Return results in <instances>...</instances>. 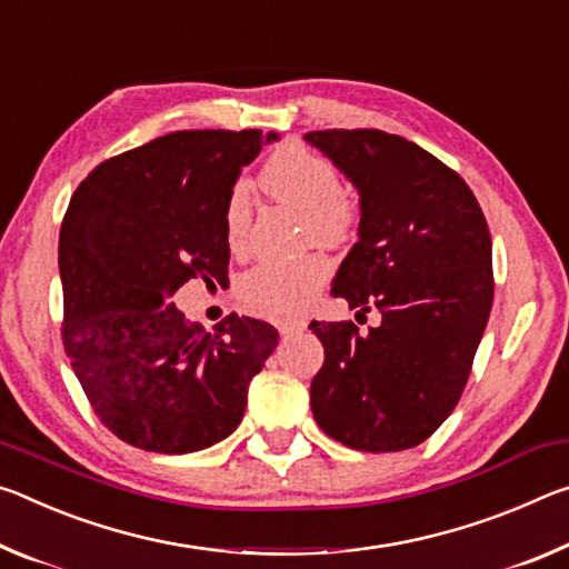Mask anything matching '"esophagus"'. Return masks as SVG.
Listing matches in <instances>:
<instances>
[{
	"label": "esophagus",
	"mask_w": 569,
	"mask_h": 569,
	"mask_svg": "<svg viewBox=\"0 0 569 569\" xmlns=\"http://www.w3.org/2000/svg\"><path fill=\"white\" fill-rule=\"evenodd\" d=\"M307 328V322L300 318H284L277 322V330L282 335H292V332H302Z\"/></svg>",
	"instance_id": "obj_1"
}]
</instances>
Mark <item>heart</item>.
I'll list each match as a JSON object with an SVG mask.
<instances>
[{"label": "heart", "instance_id": "heart-1", "mask_svg": "<svg viewBox=\"0 0 569 569\" xmlns=\"http://www.w3.org/2000/svg\"><path fill=\"white\" fill-rule=\"evenodd\" d=\"M259 183L274 201L305 213V237L335 247L356 234L358 209L346 197L340 171L328 158L302 146H284L264 163ZM251 227V193L244 183L231 189L223 211V229L231 249L247 244ZM330 274L322 257L310 254L292 262H262L239 279V297L251 310L290 315L315 300Z\"/></svg>", "mask_w": 569, "mask_h": 569}]
</instances>
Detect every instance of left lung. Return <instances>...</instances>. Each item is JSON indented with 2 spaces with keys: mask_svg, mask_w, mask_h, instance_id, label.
<instances>
[{
  "mask_svg": "<svg viewBox=\"0 0 569 569\" xmlns=\"http://www.w3.org/2000/svg\"><path fill=\"white\" fill-rule=\"evenodd\" d=\"M305 141L360 193L356 247L330 295L380 325L318 322L325 362L310 386L330 439L386 453L423 443L459 403L487 328L491 237L467 181L421 146L376 128L312 130Z\"/></svg>",
  "mask_w": 569,
  "mask_h": 569,
  "instance_id": "obj_1",
  "label": "left lung"
}]
</instances>
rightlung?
<instances>
[{
  "instance_id": "add662e5",
  "label": "right lung",
  "mask_w": 569,
  "mask_h": 569,
  "mask_svg": "<svg viewBox=\"0 0 569 569\" xmlns=\"http://www.w3.org/2000/svg\"><path fill=\"white\" fill-rule=\"evenodd\" d=\"M272 141L179 130L108 158L72 193L58 254L62 346L92 411L136 449L189 453L227 439L277 348L269 322L231 312L209 332L171 302L191 279L227 282V199Z\"/></svg>"
}]
</instances>
